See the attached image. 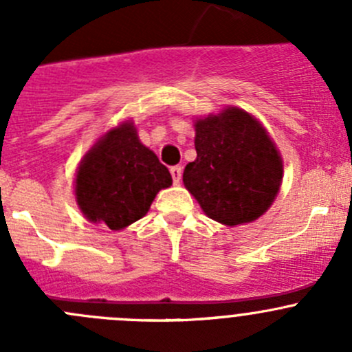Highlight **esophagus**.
Listing matches in <instances>:
<instances>
[{"label": "esophagus", "mask_w": 352, "mask_h": 352, "mask_svg": "<svg viewBox=\"0 0 352 352\" xmlns=\"http://www.w3.org/2000/svg\"><path fill=\"white\" fill-rule=\"evenodd\" d=\"M170 173H172V179H173V184H180V180H182V168L180 166H172L170 168Z\"/></svg>", "instance_id": "34e87169"}]
</instances>
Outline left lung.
Returning a JSON list of instances; mask_svg holds the SVG:
<instances>
[{"label":"left lung","mask_w":352,"mask_h":352,"mask_svg":"<svg viewBox=\"0 0 352 352\" xmlns=\"http://www.w3.org/2000/svg\"><path fill=\"white\" fill-rule=\"evenodd\" d=\"M197 158L184 170V186L206 216L226 226L261 218L278 197L281 153L261 120L226 107L194 120Z\"/></svg>","instance_id":"1"}]
</instances>
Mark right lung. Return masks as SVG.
Wrapping results in <instances>:
<instances>
[{
	"mask_svg": "<svg viewBox=\"0 0 352 352\" xmlns=\"http://www.w3.org/2000/svg\"><path fill=\"white\" fill-rule=\"evenodd\" d=\"M170 186L168 168L141 143L133 120H124L81 158L74 199L88 221L117 232L143 218L156 194Z\"/></svg>",
	"mask_w": 352,
	"mask_h": 352,
	"instance_id": "obj_1",
	"label": "right lung"
}]
</instances>
